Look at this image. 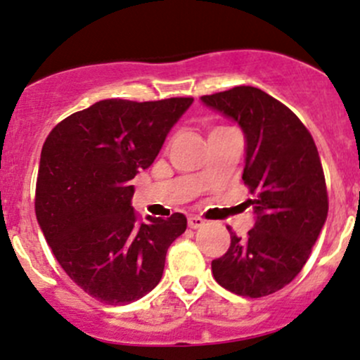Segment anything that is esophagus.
Instances as JSON below:
<instances>
[{
  "label": "esophagus",
  "instance_id": "1",
  "mask_svg": "<svg viewBox=\"0 0 360 360\" xmlns=\"http://www.w3.org/2000/svg\"><path fill=\"white\" fill-rule=\"evenodd\" d=\"M202 226H204V219H200V217H197V216L188 217V228L199 229V228H202Z\"/></svg>",
  "mask_w": 360,
  "mask_h": 360
}]
</instances>
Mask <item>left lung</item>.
<instances>
[{"label": "left lung", "mask_w": 360, "mask_h": 360, "mask_svg": "<svg viewBox=\"0 0 360 360\" xmlns=\"http://www.w3.org/2000/svg\"><path fill=\"white\" fill-rule=\"evenodd\" d=\"M245 134L243 181L255 199V224L212 260L214 278L238 296L262 297L288 285L308 260L326 216L325 175L316 144L292 110L253 86L200 96Z\"/></svg>", "instance_id": "1"}]
</instances>
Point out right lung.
I'll return each mask as SVG.
<instances>
[{"label": "right lung", "instance_id": "1", "mask_svg": "<svg viewBox=\"0 0 360 360\" xmlns=\"http://www.w3.org/2000/svg\"><path fill=\"white\" fill-rule=\"evenodd\" d=\"M192 102L102 100L66 117L44 143L39 226L71 281L105 304H129L151 292L169 245L187 229L180 212L137 223L131 180L151 167Z\"/></svg>", "mask_w": 360, "mask_h": 360}]
</instances>
